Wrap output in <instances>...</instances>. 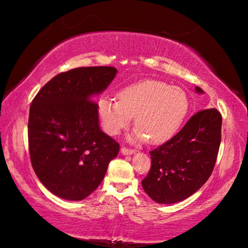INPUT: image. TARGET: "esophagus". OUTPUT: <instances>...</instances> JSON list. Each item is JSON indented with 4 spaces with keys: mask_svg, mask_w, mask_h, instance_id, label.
Instances as JSON below:
<instances>
[{
    "mask_svg": "<svg viewBox=\"0 0 248 248\" xmlns=\"http://www.w3.org/2000/svg\"><path fill=\"white\" fill-rule=\"evenodd\" d=\"M121 152L123 155H132V154H134V150L133 149H130V148H126V147H123L121 149Z\"/></svg>",
    "mask_w": 248,
    "mask_h": 248,
    "instance_id": "34e87169",
    "label": "esophagus"
}]
</instances>
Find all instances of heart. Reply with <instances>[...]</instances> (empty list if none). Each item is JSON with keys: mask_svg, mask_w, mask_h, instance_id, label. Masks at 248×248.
<instances>
[{"mask_svg": "<svg viewBox=\"0 0 248 248\" xmlns=\"http://www.w3.org/2000/svg\"><path fill=\"white\" fill-rule=\"evenodd\" d=\"M186 93L178 87L158 80L131 84L118 93V100L103 97L98 104L104 130L116 135L131 123L134 116V139L148 138L152 144L162 143L174 135L188 111Z\"/></svg>", "mask_w": 248, "mask_h": 248, "instance_id": "heart-1", "label": "heart"}]
</instances>
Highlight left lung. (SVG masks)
I'll return each instance as SVG.
<instances>
[{
	"mask_svg": "<svg viewBox=\"0 0 248 248\" xmlns=\"http://www.w3.org/2000/svg\"><path fill=\"white\" fill-rule=\"evenodd\" d=\"M196 91L203 93L199 87ZM221 124L218 109H202L175 137L151 150V168L142 181L144 192L157 203L170 204L201 188L215 168Z\"/></svg>",
	"mask_w": 248,
	"mask_h": 248,
	"instance_id": "left-lung-1",
	"label": "left lung"
}]
</instances>
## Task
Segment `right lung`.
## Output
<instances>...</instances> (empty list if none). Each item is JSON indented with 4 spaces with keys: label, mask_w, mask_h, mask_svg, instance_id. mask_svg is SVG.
Segmentation results:
<instances>
[{
    "label": "right lung",
    "mask_w": 248,
    "mask_h": 248,
    "mask_svg": "<svg viewBox=\"0 0 248 248\" xmlns=\"http://www.w3.org/2000/svg\"><path fill=\"white\" fill-rule=\"evenodd\" d=\"M116 73L113 66L62 72L38 91L30 105V161L43 185L60 198L80 201L89 196L120 151V143L99 128L93 100Z\"/></svg>",
    "instance_id": "1"
}]
</instances>
